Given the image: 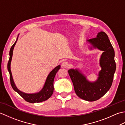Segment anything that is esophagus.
<instances>
[{
  "label": "esophagus",
  "mask_w": 125,
  "mask_h": 125,
  "mask_svg": "<svg viewBox=\"0 0 125 125\" xmlns=\"http://www.w3.org/2000/svg\"><path fill=\"white\" fill-rule=\"evenodd\" d=\"M62 65L64 68H67L69 66V63L67 61H64V62H63V63H62Z\"/></svg>",
  "instance_id": "obj_1"
}]
</instances>
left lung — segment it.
<instances>
[{
  "instance_id": "8db88e82",
  "label": "left lung",
  "mask_w": 125,
  "mask_h": 125,
  "mask_svg": "<svg viewBox=\"0 0 125 125\" xmlns=\"http://www.w3.org/2000/svg\"><path fill=\"white\" fill-rule=\"evenodd\" d=\"M87 41L95 48H97L104 52L99 63L102 70L99 71L97 80L94 82H89L78 69H72L69 70L68 73L76 94L82 99L94 102L100 99L110 90L116 64L115 50L105 32L100 31L98 33L96 38L88 40Z\"/></svg>"
}]
</instances>
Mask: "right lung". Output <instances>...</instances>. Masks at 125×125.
I'll return each instance as SVG.
<instances>
[{
  "label": "right lung",
  "mask_w": 125,
  "mask_h": 125,
  "mask_svg": "<svg viewBox=\"0 0 125 125\" xmlns=\"http://www.w3.org/2000/svg\"><path fill=\"white\" fill-rule=\"evenodd\" d=\"M19 36V35H18ZM18 36L17 37V40L15 41L14 43L12 45V46L10 48V58L9 62L7 64V69L8 71L10 73V84L13 90L15 91L18 92L21 96L23 99H24L26 102L31 103H40L43 102L47 100L48 99L52 96V95L54 92V80L55 76L58 70L60 69L61 66L59 65L57 66L55 69H54L51 72L48 76L47 79L45 82L44 86L40 91L38 93H35V94H26V93L22 92L19 90L17 86H15V83L13 81L12 77L11 71H10V62H11L12 57L13 55V51L14 47L15 45L16 42H17L18 39Z\"/></svg>",
  "instance_id": "add662e5"
}]
</instances>
